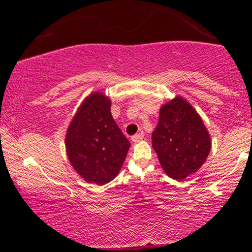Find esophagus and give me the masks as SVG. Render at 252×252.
Wrapping results in <instances>:
<instances>
[{"label": "esophagus", "mask_w": 252, "mask_h": 252, "mask_svg": "<svg viewBox=\"0 0 252 252\" xmlns=\"http://www.w3.org/2000/svg\"><path fill=\"white\" fill-rule=\"evenodd\" d=\"M143 139V134L142 133H136V134H134L133 136H132V141L133 142H140L141 141V140Z\"/></svg>", "instance_id": "esophagus-1"}]
</instances>
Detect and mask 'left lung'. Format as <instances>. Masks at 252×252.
<instances>
[{
    "label": "left lung",
    "mask_w": 252,
    "mask_h": 252,
    "mask_svg": "<svg viewBox=\"0 0 252 252\" xmlns=\"http://www.w3.org/2000/svg\"><path fill=\"white\" fill-rule=\"evenodd\" d=\"M152 148L164 172L183 180L206 162L211 140L193 106L182 96H176L161 106L159 122L152 133Z\"/></svg>",
    "instance_id": "8db88e82"
}]
</instances>
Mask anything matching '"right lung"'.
<instances>
[{"mask_svg": "<svg viewBox=\"0 0 252 252\" xmlns=\"http://www.w3.org/2000/svg\"><path fill=\"white\" fill-rule=\"evenodd\" d=\"M110 108L103 93H91L76 111L65 136L72 167L85 181L99 186L118 176L130 148Z\"/></svg>", "mask_w": 252, "mask_h": 252, "instance_id": "1", "label": "right lung"}]
</instances>
